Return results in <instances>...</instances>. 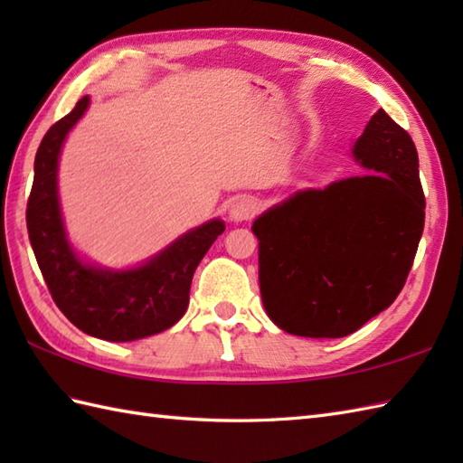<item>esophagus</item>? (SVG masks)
<instances>
[{"instance_id":"1","label":"esophagus","mask_w":463,"mask_h":463,"mask_svg":"<svg viewBox=\"0 0 463 463\" xmlns=\"http://www.w3.org/2000/svg\"><path fill=\"white\" fill-rule=\"evenodd\" d=\"M260 204L259 201L249 199V196H242L237 203H232L231 206V216L234 221H250L254 214L259 213Z\"/></svg>"}]
</instances>
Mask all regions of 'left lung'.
<instances>
[{"label":"left lung","mask_w":463,"mask_h":463,"mask_svg":"<svg viewBox=\"0 0 463 463\" xmlns=\"http://www.w3.org/2000/svg\"><path fill=\"white\" fill-rule=\"evenodd\" d=\"M380 175L302 191L259 216L260 294L270 320L308 338H342L404 288L426 221L418 151L380 109L354 146Z\"/></svg>","instance_id":"left-lung-1"}]
</instances>
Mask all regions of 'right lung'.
Listing matches in <instances>:
<instances>
[{"label": "right lung", "instance_id": "add662e5", "mask_svg": "<svg viewBox=\"0 0 463 463\" xmlns=\"http://www.w3.org/2000/svg\"><path fill=\"white\" fill-rule=\"evenodd\" d=\"M90 97L49 127L35 155L27 199V232L39 270L57 308L85 334L109 342L153 336L183 318L193 274L219 234L221 221L186 232L139 269L111 272L85 267L65 241L57 203V156L69 129L81 119Z\"/></svg>", "mask_w": 463, "mask_h": 463}]
</instances>
